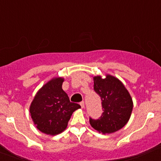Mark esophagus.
Returning <instances> with one entry per match:
<instances>
[{
    "label": "esophagus",
    "mask_w": 161,
    "mask_h": 161,
    "mask_svg": "<svg viewBox=\"0 0 161 161\" xmlns=\"http://www.w3.org/2000/svg\"><path fill=\"white\" fill-rule=\"evenodd\" d=\"M80 106H81V108H84V102H80Z\"/></svg>",
    "instance_id": "34e87169"
}]
</instances>
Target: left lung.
<instances>
[{
	"label": "left lung",
	"instance_id": "obj_1",
	"mask_svg": "<svg viewBox=\"0 0 161 161\" xmlns=\"http://www.w3.org/2000/svg\"><path fill=\"white\" fill-rule=\"evenodd\" d=\"M94 91L102 100V115L97 119L90 117L89 122L95 130L112 133L122 129L130 119L132 100L123 84L115 77L107 75L94 77Z\"/></svg>",
	"mask_w": 161,
	"mask_h": 161
}]
</instances>
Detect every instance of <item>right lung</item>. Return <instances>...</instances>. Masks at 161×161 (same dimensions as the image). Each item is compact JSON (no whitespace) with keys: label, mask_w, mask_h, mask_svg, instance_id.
Returning <instances> with one entry per match:
<instances>
[{"label":"right lung","mask_w":161,"mask_h":161,"mask_svg":"<svg viewBox=\"0 0 161 161\" xmlns=\"http://www.w3.org/2000/svg\"><path fill=\"white\" fill-rule=\"evenodd\" d=\"M64 79L56 77L46 84L35 96L30 106L31 119L37 129L48 135L65 130L73 112L80 105L69 102L62 89Z\"/></svg>","instance_id":"right-lung-1"}]
</instances>
